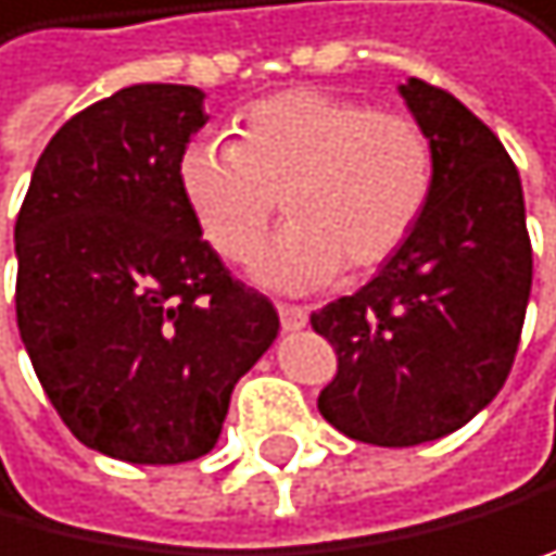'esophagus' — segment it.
Listing matches in <instances>:
<instances>
[{
  "instance_id": "obj_1",
  "label": "esophagus",
  "mask_w": 556,
  "mask_h": 556,
  "mask_svg": "<svg viewBox=\"0 0 556 556\" xmlns=\"http://www.w3.org/2000/svg\"><path fill=\"white\" fill-rule=\"evenodd\" d=\"M278 316H281V330H302L305 323H309V313L302 309V305H278Z\"/></svg>"
}]
</instances>
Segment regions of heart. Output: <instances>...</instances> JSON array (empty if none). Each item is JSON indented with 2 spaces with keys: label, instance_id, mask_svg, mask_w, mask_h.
<instances>
[{
  "label": "heart",
  "instance_id": "b5f03b06",
  "mask_svg": "<svg viewBox=\"0 0 556 556\" xmlns=\"http://www.w3.org/2000/svg\"><path fill=\"white\" fill-rule=\"evenodd\" d=\"M237 134L188 143L178 188L226 261L257 251L281 195L292 223L254 261L271 289H316L340 267L375 271L402 251L430 205L433 140L402 113H375L323 88H285L247 105Z\"/></svg>",
  "mask_w": 556,
  "mask_h": 556
}]
</instances>
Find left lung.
Here are the masks:
<instances>
[{"label": "left lung", "mask_w": 556, "mask_h": 556, "mask_svg": "<svg viewBox=\"0 0 556 556\" xmlns=\"http://www.w3.org/2000/svg\"><path fill=\"white\" fill-rule=\"evenodd\" d=\"M433 140V195L361 292L313 313L337 351L323 419L375 447H416L471 422L505 384L527 319L533 247L502 140L437 85H399Z\"/></svg>", "instance_id": "1"}]
</instances>
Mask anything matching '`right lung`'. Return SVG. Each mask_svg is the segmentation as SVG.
<instances>
[{
  "label": "right lung",
  "mask_w": 556,
  "mask_h": 556,
  "mask_svg": "<svg viewBox=\"0 0 556 556\" xmlns=\"http://www.w3.org/2000/svg\"><path fill=\"white\" fill-rule=\"evenodd\" d=\"M195 85H130L51 137L16 216V323L85 447L181 464L219 440L278 313L230 278L178 188Z\"/></svg>",
  "instance_id": "1"
}]
</instances>
